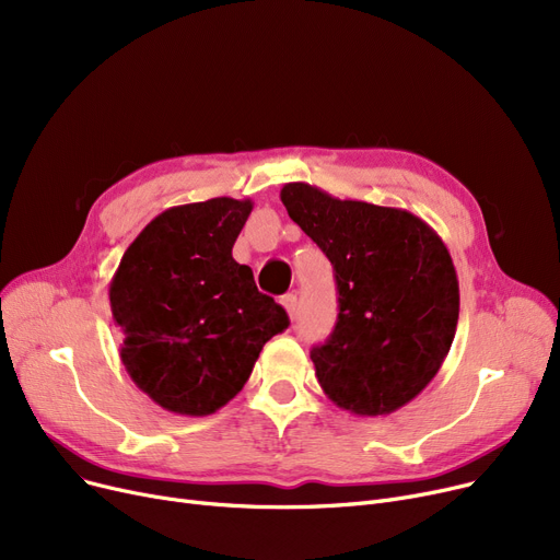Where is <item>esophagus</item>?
<instances>
[{"mask_svg":"<svg viewBox=\"0 0 560 560\" xmlns=\"http://www.w3.org/2000/svg\"><path fill=\"white\" fill-rule=\"evenodd\" d=\"M281 306L285 308V313H288V317H290V319H295V317H298V308H300V304H298V298H295V295H285V298H281Z\"/></svg>","mask_w":560,"mask_h":560,"instance_id":"obj_1","label":"esophagus"}]
</instances>
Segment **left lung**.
Instances as JSON below:
<instances>
[{
  "mask_svg": "<svg viewBox=\"0 0 560 560\" xmlns=\"http://www.w3.org/2000/svg\"><path fill=\"white\" fill-rule=\"evenodd\" d=\"M281 201L336 272V329L311 349L322 390L361 418L395 413L431 384L456 334L458 279L443 238L404 209L302 182L285 184Z\"/></svg>",
  "mask_w": 560,
  "mask_h": 560,
  "instance_id": "1",
  "label": "left lung"
}]
</instances>
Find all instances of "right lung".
<instances>
[{"label":"right lung","instance_id":"1","mask_svg":"<svg viewBox=\"0 0 560 560\" xmlns=\"http://www.w3.org/2000/svg\"><path fill=\"white\" fill-rule=\"evenodd\" d=\"M252 209V199L231 197L172 206L136 235L110 279L122 365L170 413H215L243 390L262 345L290 325L249 265L231 256Z\"/></svg>","mask_w":560,"mask_h":560}]
</instances>
